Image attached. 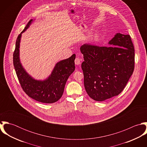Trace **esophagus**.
<instances>
[{
	"label": "esophagus",
	"mask_w": 147,
	"mask_h": 147,
	"mask_svg": "<svg viewBox=\"0 0 147 147\" xmlns=\"http://www.w3.org/2000/svg\"><path fill=\"white\" fill-rule=\"evenodd\" d=\"M75 63L76 65H80L81 64V60L79 58L76 57L75 59Z\"/></svg>",
	"instance_id": "1"
}]
</instances>
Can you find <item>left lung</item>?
Masks as SVG:
<instances>
[{
	"label": "left lung",
	"mask_w": 147,
	"mask_h": 147,
	"mask_svg": "<svg viewBox=\"0 0 147 147\" xmlns=\"http://www.w3.org/2000/svg\"><path fill=\"white\" fill-rule=\"evenodd\" d=\"M109 44L111 46L84 44L80 47L84 87L97 101L120 94L134 70L135 50L130 36L117 33Z\"/></svg>",
	"instance_id": "8db88e82"
}]
</instances>
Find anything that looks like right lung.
I'll use <instances>...</instances> for the list:
<instances>
[{"mask_svg": "<svg viewBox=\"0 0 147 147\" xmlns=\"http://www.w3.org/2000/svg\"><path fill=\"white\" fill-rule=\"evenodd\" d=\"M32 21V19L28 22L17 38L13 55V65L21 88L29 97L42 103H54L62 96L66 82L75 71L76 55L74 54L69 58L57 63L51 74L46 80L41 81L34 79L22 66L19 57L21 34L29 28Z\"/></svg>", "mask_w": 147, "mask_h": 147, "instance_id": "add662e5", "label": "right lung"}]
</instances>
